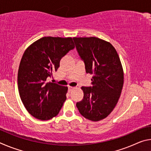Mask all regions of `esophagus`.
<instances>
[{"label":"esophagus","mask_w":151,"mask_h":151,"mask_svg":"<svg viewBox=\"0 0 151 151\" xmlns=\"http://www.w3.org/2000/svg\"><path fill=\"white\" fill-rule=\"evenodd\" d=\"M74 88H75V87H74V86H68V91H72Z\"/></svg>","instance_id":"1"}]
</instances>
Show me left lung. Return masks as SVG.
I'll use <instances>...</instances> for the list:
<instances>
[{
  "instance_id": "obj_1",
  "label": "left lung",
  "mask_w": 151,
  "mask_h": 151,
  "mask_svg": "<svg viewBox=\"0 0 151 151\" xmlns=\"http://www.w3.org/2000/svg\"><path fill=\"white\" fill-rule=\"evenodd\" d=\"M86 73L93 75L92 86H82L84 97L76 103L85 118L99 121L109 115L119 101L124 83L123 69L115 48L96 37H74Z\"/></svg>"
}]
</instances>
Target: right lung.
<instances>
[{"instance_id":"obj_1","label":"right lung","mask_w":151,"mask_h":151,"mask_svg":"<svg viewBox=\"0 0 151 151\" xmlns=\"http://www.w3.org/2000/svg\"><path fill=\"white\" fill-rule=\"evenodd\" d=\"M74 48L70 37H45L24 51L18 71V88L24 107L36 119H52L62 108L67 86L47 80L57 70L61 58Z\"/></svg>"}]
</instances>
